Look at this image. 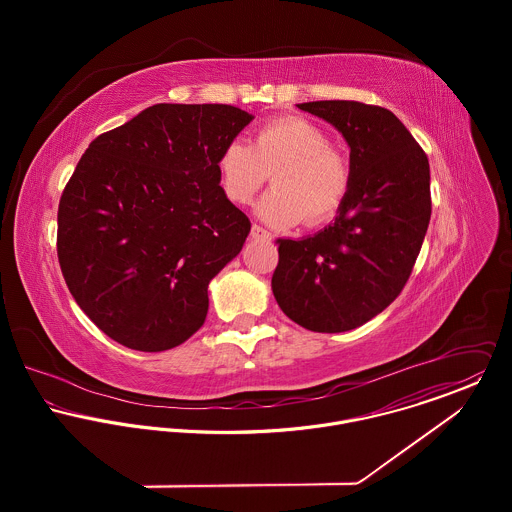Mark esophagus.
<instances>
[{"label": "esophagus", "instance_id": "1", "mask_svg": "<svg viewBox=\"0 0 512 512\" xmlns=\"http://www.w3.org/2000/svg\"><path fill=\"white\" fill-rule=\"evenodd\" d=\"M252 238H262V240H272V232H268L266 228L258 226V224H252V230H250Z\"/></svg>", "mask_w": 512, "mask_h": 512}]
</instances>
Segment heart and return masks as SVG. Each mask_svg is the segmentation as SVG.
<instances>
[{"label": "heart", "mask_w": 512, "mask_h": 512, "mask_svg": "<svg viewBox=\"0 0 512 512\" xmlns=\"http://www.w3.org/2000/svg\"><path fill=\"white\" fill-rule=\"evenodd\" d=\"M217 167L224 195L236 205H248L272 175L274 189L258 203V215L280 228L301 219L307 224L333 219L351 185L345 155L331 147L323 128L301 116L262 124L252 146L228 142Z\"/></svg>", "instance_id": "heart-1"}]
</instances>
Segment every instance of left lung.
Masks as SVG:
<instances>
[{
  "label": "left lung",
  "instance_id": "8db88e82",
  "mask_svg": "<svg viewBox=\"0 0 512 512\" xmlns=\"http://www.w3.org/2000/svg\"><path fill=\"white\" fill-rule=\"evenodd\" d=\"M297 108L343 134L351 185L333 224L301 240H278L272 292L309 331H351L384 311L412 274L432 217L430 163L386 108L355 100Z\"/></svg>",
  "mask_w": 512,
  "mask_h": 512
}]
</instances>
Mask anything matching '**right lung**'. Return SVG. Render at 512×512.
Masks as SVG:
<instances>
[{"instance_id":"1","label":"right lung","mask_w":512,"mask_h":512,"mask_svg":"<svg viewBox=\"0 0 512 512\" xmlns=\"http://www.w3.org/2000/svg\"><path fill=\"white\" fill-rule=\"evenodd\" d=\"M252 118L228 104H155L80 157L57 254L76 303L116 343L159 353L205 323L209 282L250 232L217 163Z\"/></svg>"}]
</instances>
